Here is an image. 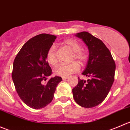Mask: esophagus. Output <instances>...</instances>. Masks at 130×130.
<instances>
[{
  "label": "esophagus",
  "instance_id": "1",
  "mask_svg": "<svg viewBox=\"0 0 130 130\" xmlns=\"http://www.w3.org/2000/svg\"><path fill=\"white\" fill-rule=\"evenodd\" d=\"M68 78H69V77H68V76H67V77H63L62 79L63 80H66V79H67Z\"/></svg>",
  "mask_w": 130,
  "mask_h": 130
}]
</instances>
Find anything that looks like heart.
I'll use <instances>...</instances> for the list:
<instances>
[{"mask_svg":"<svg viewBox=\"0 0 130 130\" xmlns=\"http://www.w3.org/2000/svg\"><path fill=\"white\" fill-rule=\"evenodd\" d=\"M64 46L73 53L72 60H76L80 63H84L87 59V54L81 50V45L78 41L72 39L65 40L63 42ZM46 61L52 66L57 64V58L55 55V47L51 46L46 53ZM80 70V65L77 61H73L69 64H62L56 68L55 72L61 77H67Z\"/></svg>","mask_w":130,"mask_h":130,"instance_id":"obj_1","label":"heart"}]
</instances>
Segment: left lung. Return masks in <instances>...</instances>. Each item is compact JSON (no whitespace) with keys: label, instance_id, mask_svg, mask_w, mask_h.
Wrapping results in <instances>:
<instances>
[{"label":"left lung","instance_id":"1","mask_svg":"<svg viewBox=\"0 0 130 130\" xmlns=\"http://www.w3.org/2000/svg\"><path fill=\"white\" fill-rule=\"evenodd\" d=\"M87 46L89 57L82 73L89 77L87 81L80 79L72 89L75 101L86 108L95 107L107 97L115 80L116 64L111 52L103 41L88 32L76 34Z\"/></svg>","mask_w":130,"mask_h":130}]
</instances>
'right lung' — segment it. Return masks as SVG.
<instances>
[{"mask_svg": "<svg viewBox=\"0 0 130 130\" xmlns=\"http://www.w3.org/2000/svg\"><path fill=\"white\" fill-rule=\"evenodd\" d=\"M56 36L40 34L23 46L13 63L12 78L19 98L29 107L40 109L52 101L61 77H52L46 84L43 80L52 74L46 53Z\"/></svg>", "mask_w": 130, "mask_h": 130, "instance_id": "obj_1", "label": "right lung"}]
</instances>
